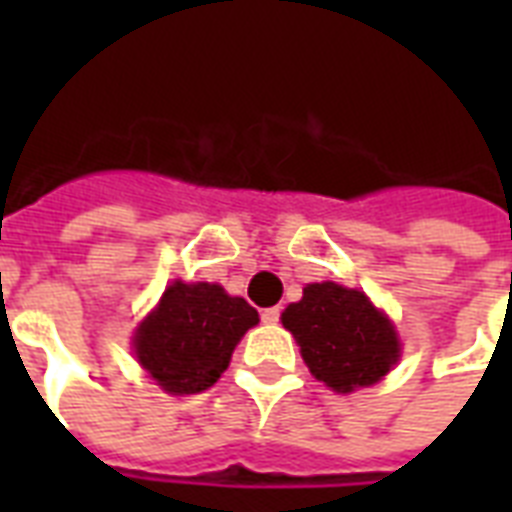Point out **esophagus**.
Masks as SVG:
<instances>
[{
    "label": "esophagus",
    "mask_w": 512,
    "mask_h": 512,
    "mask_svg": "<svg viewBox=\"0 0 512 512\" xmlns=\"http://www.w3.org/2000/svg\"><path fill=\"white\" fill-rule=\"evenodd\" d=\"M260 319H263V324H279L281 311L279 308H265V311L260 313Z\"/></svg>",
    "instance_id": "34e87169"
}]
</instances>
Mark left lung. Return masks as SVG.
I'll use <instances>...</instances> for the list:
<instances>
[{
    "mask_svg": "<svg viewBox=\"0 0 512 512\" xmlns=\"http://www.w3.org/2000/svg\"><path fill=\"white\" fill-rule=\"evenodd\" d=\"M281 321L295 335L313 377L337 393L377 382L401 353L396 329L369 297L335 281L308 284L303 300L289 305Z\"/></svg>",
    "mask_w": 512,
    "mask_h": 512,
    "instance_id": "obj_1",
    "label": "left lung"
}]
</instances>
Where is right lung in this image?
Wrapping results in <instances>:
<instances>
[{
	"label": "right lung",
	"mask_w": 512,
	"mask_h": 512,
	"mask_svg": "<svg viewBox=\"0 0 512 512\" xmlns=\"http://www.w3.org/2000/svg\"><path fill=\"white\" fill-rule=\"evenodd\" d=\"M257 321L244 297L207 281H175L140 324L135 356L167 393H201L220 380L236 342Z\"/></svg>",
	"instance_id": "obj_1"
}]
</instances>
